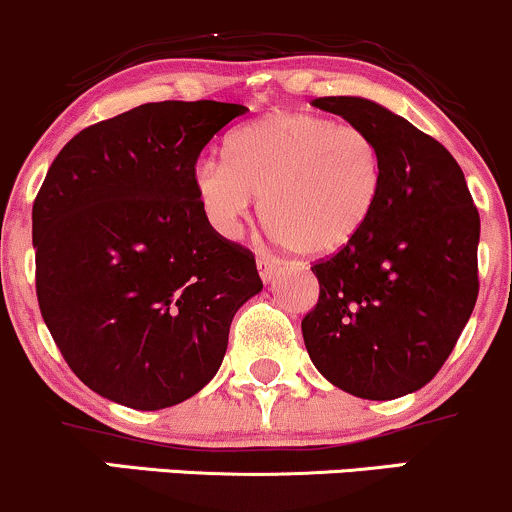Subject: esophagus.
Listing matches in <instances>:
<instances>
[{
	"mask_svg": "<svg viewBox=\"0 0 512 512\" xmlns=\"http://www.w3.org/2000/svg\"><path fill=\"white\" fill-rule=\"evenodd\" d=\"M279 267H282V262H279L277 257H272V255H260V257H257V269H260L262 282H269V279H272L274 274L279 272Z\"/></svg>",
	"mask_w": 512,
	"mask_h": 512,
	"instance_id": "obj_1",
	"label": "esophagus"
}]
</instances>
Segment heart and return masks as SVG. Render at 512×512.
<instances>
[{
	"mask_svg": "<svg viewBox=\"0 0 512 512\" xmlns=\"http://www.w3.org/2000/svg\"><path fill=\"white\" fill-rule=\"evenodd\" d=\"M386 165L367 131L303 111H274L240 128L226 157L194 170L196 196L221 233H233L262 196L274 240L308 257L350 247L384 194Z\"/></svg>",
	"mask_w": 512,
	"mask_h": 512,
	"instance_id": "1",
	"label": "heart"
}]
</instances>
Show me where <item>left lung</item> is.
<instances>
[{"instance_id": "1", "label": "left lung", "mask_w": 512, "mask_h": 512, "mask_svg": "<svg viewBox=\"0 0 512 512\" xmlns=\"http://www.w3.org/2000/svg\"><path fill=\"white\" fill-rule=\"evenodd\" d=\"M313 106L376 140L386 182L355 243L313 262L320 291L303 342L330 384L391 401L440 372L474 311L479 211L457 160L413 123L359 97Z\"/></svg>"}]
</instances>
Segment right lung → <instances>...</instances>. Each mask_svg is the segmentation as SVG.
I'll return each mask as SVG.
<instances>
[{"label":"right lung","instance_id":"right-lung-1","mask_svg":"<svg viewBox=\"0 0 512 512\" xmlns=\"http://www.w3.org/2000/svg\"><path fill=\"white\" fill-rule=\"evenodd\" d=\"M223 101H153L87 126L33 201L36 294L67 367L136 411L177 406L221 367L255 255L196 196L201 150L243 119Z\"/></svg>","mask_w":512,"mask_h":512}]
</instances>
